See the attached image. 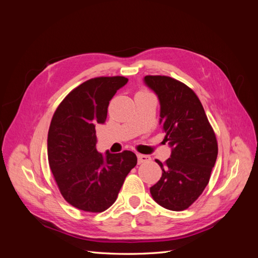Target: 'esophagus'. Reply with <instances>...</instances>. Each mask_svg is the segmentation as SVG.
Instances as JSON below:
<instances>
[{
	"instance_id": "esophagus-1",
	"label": "esophagus",
	"mask_w": 258,
	"mask_h": 258,
	"mask_svg": "<svg viewBox=\"0 0 258 258\" xmlns=\"http://www.w3.org/2000/svg\"><path fill=\"white\" fill-rule=\"evenodd\" d=\"M150 161H151L150 156L138 154V163H139V165H141V163H145V162H150Z\"/></svg>"
}]
</instances>
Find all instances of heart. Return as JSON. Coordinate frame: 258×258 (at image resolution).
I'll use <instances>...</instances> for the list:
<instances>
[{
	"label": "heart",
	"instance_id": "heart-1",
	"mask_svg": "<svg viewBox=\"0 0 258 258\" xmlns=\"http://www.w3.org/2000/svg\"><path fill=\"white\" fill-rule=\"evenodd\" d=\"M146 92H147V91H145V90H142V91H140L139 93H146Z\"/></svg>",
	"mask_w": 258,
	"mask_h": 258
}]
</instances>
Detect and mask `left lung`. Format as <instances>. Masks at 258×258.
<instances>
[{"mask_svg":"<svg viewBox=\"0 0 258 258\" xmlns=\"http://www.w3.org/2000/svg\"><path fill=\"white\" fill-rule=\"evenodd\" d=\"M145 84L160 102V123L172 147L162 170L152 186V197L163 208L183 211L205 190L217 158V141L196 93L182 82L165 75H146Z\"/></svg>","mask_w":258,"mask_h":258,"instance_id":"obj_1","label":"left lung"}]
</instances>
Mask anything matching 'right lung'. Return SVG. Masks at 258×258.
Returning <instances> with one entry per match:
<instances>
[{
  "label": "right lung",
  "mask_w": 258,
  "mask_h": 258,
  "mask_svg": "<svg viewBox=\"0 0 258 258\" xmlns=\"http://www.w3.org/2000/svg\"><path fill=\"white\" fill-rule=\"evenodd\" d=\"M123 76L95 77L77 86L53 113L48 130V163L68 204L91 213L103 212L117 199L124 178L137 165L130 151H97L96 126L104 123L108 103L127 84Z\"/></svg>",
  "instance_id": "1"
}]
</instances>
